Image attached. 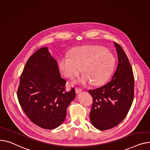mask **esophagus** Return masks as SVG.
Instances as JSON below:
<instances>
[{
	"instance_id": "obj_1",
	"label": "esophagus",
	"mask_w": 150,
	"mask_h": 150,
	"mask_svg": "<svg viewBox=\"0 0 150 150\" xmlns=\"http://www.w3.org/2000/svg\"><path fill=\"white\" fill-rule=\"evenodd\" d=\"M75 92H76V93H80L81 92H82V89L79 88L75 87Z\"/></svg>"
}]
</instances>
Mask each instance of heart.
Here are the masks:
<instances>
[{
    "label": "heart",
    "instance_id": "obj_1",
    "mask_svg": "<svg viewBox=\"0 0 150 150\" xmlns=\"http://www.w3.org/2000/svg\"><path fill=\"white\" fill-rule=\"evenodd\" d=\"M115 66V58L105 48L98 46H85L78 47L70 54V57H62L59 68L62 74L73 79L82 72L83 76L74 83L95 86L105 83L112 74Z\"/></svg>",
    "mask_w": 150,
    "mask_h": 150
}]
</instances>
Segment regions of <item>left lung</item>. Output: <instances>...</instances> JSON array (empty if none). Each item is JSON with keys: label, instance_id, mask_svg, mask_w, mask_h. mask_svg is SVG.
<instances>
[{"label": "left lung", "instance_id": "8db88e82", "mask_svg": "<svg viewBox=\"0 0 150 150\" xmlns=\"http://www.w3.org/2000/svg\"><path fill=\"white\" fill-rule=\"evenodd\" d=\"M118 64L112 80L88 93L93 98L90 119L99 130L120 124L127 116L134 99V78L132 67L122 47L114 42Z\"/></svg>", "mask_w": 150, "mask_h": 150}]
</instances>
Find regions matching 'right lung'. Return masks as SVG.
<instances>
[{
	"mask_svg": "<svg viewBox=\"0 0 150 150\" xmlns=\"http://www.w3.org/2000/svg\"><path fill=\"white\" fill-rule=\"evenodd\" d=\"M57 62L47 48L30 57L20 78L18 100L28 117L37 126L52 129L64 121L66 109L75 96L74 88L66 91Z\"/></svg>",
	"mask_w": 150,
	"mask_h": 150,
	"instance_id": "1",
	"label": "right lung"
}]
</instances>
